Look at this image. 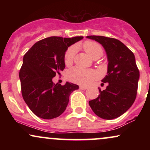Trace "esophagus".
<instances>
[{
    "label": "esophagus",
    "instance_id": "esophagus-1",
    "mask_svg": "<svg viewBox=\"0 0 150 150\" xmlns=\"http://www.w3.org/2000/svg\"><path fill=\"white\" fill-rule=\"evenodd\" d=\"M80 89H87V87H86V86H83V85H80Z\"/></svg>",
    "mask_w": 150,
    "mask_h": 150
}]
</instances>
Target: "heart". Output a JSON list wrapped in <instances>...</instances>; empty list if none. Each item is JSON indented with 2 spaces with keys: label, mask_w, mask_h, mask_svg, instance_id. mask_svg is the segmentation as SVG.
<instances>
[{
  "label": "heart",
  "mask_w": 150,
  "mask_h": 150,
  "mask_svg": "<svg viewBox=\"0 0 150 150\" xmlns=\"http://www.w3.org/2000/svg\"><path fill=\"white\" fill-rule=\"evenodd\" d=\"M82 47L91 57L99 58L102 56V46L100 44L94 41H86L82 44ZM75 54V49L73 46L69 47L65 51L64 55V63L67 66H69L73 63ZM97 76V74L94 70L83 69V68L75 67L68 72L67 77L68 80L75 83L80 85H88L92 82Z\"/></svg>",
  "instance_id": "b5f03b06"
}]
</instances>
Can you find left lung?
Masks as SVG:
<instances>
[{"mask_svg": "<svg viewBox=\"0 0 150 150\" xmlns=\"http://www.w3.org/2000/svg\"><path fill=\"white\" fill-rule=\"evenodd\" d=\"M104 48L108 58V72L101 80L107 84L104 90L99 88L97 99L89 101L92 111L103 119L111 120L129 109L137 96L140 72L133 53L121 42L103 36H87ZM104 83H102L104 85Z\"/></svg>", "mask_w": 150, "mask_h": 150, "instance_id": "1", "label": "left lung"}]
</instances>
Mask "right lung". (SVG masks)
Instances as JSON below:
<instances>
[{
    "label": "right lung",
    "mask_w": 150,
    "mask_h": 150,
    "mask_svg": "<svg viewBox=\"0 0 150 150\" xmlns=\"http://www.w3.org/2000/svg\"><path fill=\"white\" fill-rule=\"evenodd\" d=\"M83 37H51L34 44L25 53L19 76L24 100L36 116L52 119L64 112L73 91L78 85L67 82L54 84L52 79L64 70V55L70 45Z\"/></svg>",
    "instance_id": "add662e5"
}]
</instances>
